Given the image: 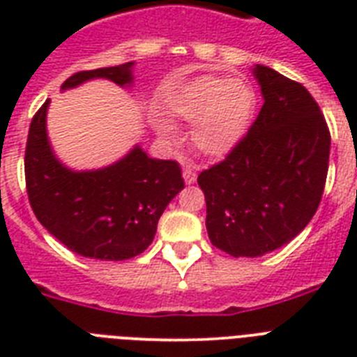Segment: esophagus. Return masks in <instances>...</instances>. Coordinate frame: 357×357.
Wrapping results in <instances>:
<instances>
[{
	"label": "esophagus",
	"mask_w": 357,
	"mask_h": 357,
	"mask_svg": "<svg viewBox=\"0 0 357 357\" xmlns=\"http://www.w3.org/2000/svg\"><path fill=\"white\" fill-rule=\"evenodd\" d=\"M183 179L185 183L192 185L196 181V172L192 170V168H183Z\"/></svg>",
	"instance_id": "34e87169"
}]
</instances>
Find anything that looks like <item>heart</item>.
<instances>
[{"label": "heart", "mask_w": 357, "mask_h": 357, "mask_svg": "<svg viewBox=\"0 0 357 357\" xmlns=\"http://www.w3.org/2000/svg\"><path fill=\"white\" fill-rule=\"evenodd\" d=\"M257 98L248 81L200 75L176 89L167 100L168 114L190 123L189 139L207 157H224L243 140L254 120ZM165 142H176L178 131L165 120L155 123Z\"/></svg>", "instance_id": "b5f03b06"}]
</instances>
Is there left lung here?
Wrapping results in <instances>:
<instances>
[{"label": "left lung", "mask_w": 357, "mask_h": 357, "mask_svg": "<svg viewBox=\"0 0 357 357\" xmlns=\"http://www.w3.org/2000/svg\"><path fill=\"white\" fill-rule=\"evenodd\" d=\"M263 107L222 162L198 176L213 246L234 257H259L291 243L321 204L330 131L304 86L255 64Z\"/></svg>", "instance_id": "left-lung-1"}]
</instances>
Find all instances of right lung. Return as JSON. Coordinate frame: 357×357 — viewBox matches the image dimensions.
<instances>
[{
    "label": "right lung",
    "mask_w": 357,
    "mask_h": 357,
    "mask_svg": "<svg viewBox=\"0 0 357 357\" xmlns=\"http://www.w3.org/2000/svg\"><path fill=\"white\" fill-rule=\"evenodd\" d=\"M135 63L77 72L63 91L91 79L133 85ZM47 100L31 120L25 146V185L38 222L59 243L83 257L123 261L151 244L157 222L183 189L176 161L151 159L139 144L113 165L72 170L59 161L47 139Z\"/></svg>",
    "instance_id": "add662e5"
}]
</instances>
